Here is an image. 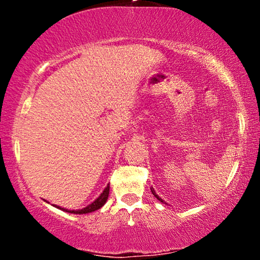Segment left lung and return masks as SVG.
<instances>
[{
    "instance_id": "8db88e82",
    "label": "left lung",
    "mask_w": 260,
    "mask_h": 260,
    "mask_svg": "<svg viewBox=\"0 0 260 260\" xmlns=\"http://www.w3.org/2000/svg\"><path fill=\"white\" fill-rule=\"evenodd\" d=\"M150 189H151V193H153V196H155V197H156V199H159V201H160L161 203H164V201H162V199H161V198H160V197H159V196H157V194H156V193H155L154 188H150Z\"/></svg>"
}]
</instances>
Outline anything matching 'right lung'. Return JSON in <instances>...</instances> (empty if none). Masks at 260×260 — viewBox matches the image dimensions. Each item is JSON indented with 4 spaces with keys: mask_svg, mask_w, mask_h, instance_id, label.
Here are the masks:
<instances>
[{
    "mask_svg": "<svg viewBox=\"0 0 260 260\" xmlns=\"http://www.w3.org/2000/svg\"><path fill=\"white\" fill-rule=\"evenodd\" d=\"M109 190H110V186L107 184V187L104 189V192L101 193V194L96 199H95L94 202L91 203V204H89L88 207L80 209V210H68V209H63V208H59L56 205V208L61 209V210L63 211H67V213H72V214H88V213H92V211L98 210V209H100L101 207H103L104 204H105L107 198H109Z\"/></svg>",
    "mask_w": 260,
    "mask_h": 260,
    "instance_id": "1",
    "label": "right lung"
}]
</instances>
